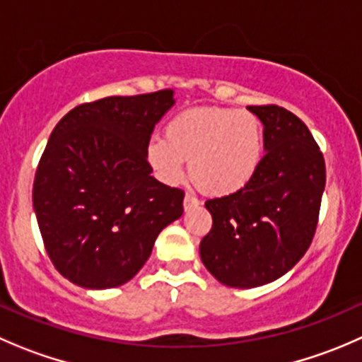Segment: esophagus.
Here are the masks:
<instances>
[{
	"label": "esophagus",
	"instance_id": "esophagus-1",
	"mask_svg": "<svg viewBox=\"0 0 362 362\" xmlns=\"http://www.w3.org/2000/svg\"><path fill=\"white\" fill-rule=\"evenodd\" d=\"M199 205V199L198 198H194V196L192 194H185V198H184V209L185 210H191V209H194V206H198Z\"/></svg>",
	"mask_w": 362,
	"mask_h": 362
}]
</instances>
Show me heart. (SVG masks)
Segmentation results:
<instances>
[{
    "label": "heart",
    "mask_w": 362,
    "mask_h": 362,
    "mask_svg": "<svg viewBox=\"0 0 362 362\" xmlns=\"http://www.w3.org/2000/svg\"><path fill=\"white\" fill-rule=\"evenodd\" d=\"M263 157V127L256 115L230 107L182 111L166 127V138H152L146 159L164 184H178L191 160L199 189L226 196L244 189Z\"/></svg>",
    "instance_id": "obj_1"
}]
</instances>
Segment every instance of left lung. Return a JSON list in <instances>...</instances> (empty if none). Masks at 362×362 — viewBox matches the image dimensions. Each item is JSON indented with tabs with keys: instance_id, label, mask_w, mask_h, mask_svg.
I'll use <instances>...</instances> for the list:
<instances>
[{
	"instance_id": "8db88e82",
	"label": "left lung",
	"mask_w": 362,
	"mask_h": 362,
	"mask_svg": "<svg viewBox=\"0 0 362 362\" xmlns=\"http://www.w3.org/2000/svg\"><path fill=\"white\" fill-rule=\"evenodd\" d=\"M247 110L263 124L265 156L244 189L205 203L212 230L199 244L206 270L233 288L276 281L303 258L325 187L324 156L306 124L274 104Z\"/></svg>"
}]
</instances>
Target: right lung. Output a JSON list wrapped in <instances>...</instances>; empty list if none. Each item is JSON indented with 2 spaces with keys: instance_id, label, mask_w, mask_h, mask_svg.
<instances>
[{
  "instance_id": "obj_1",
  "label": "right lung",
  "mask_w": 362,
  "mask_h": 362,
  "mask_svg": "<svg viewBox=\"0 0 362 362\" xmlns=\"http://www.w3.org/2000/svg\"><path fill=\"white\" fill-rule=\"evenodd\" d=\"M173 90L106 97L52 129L33 182V209L59 274L83 288L134 278L157 235L184 214V191L152 177L146 146Z\"/></svg>"
}]
</instances>
